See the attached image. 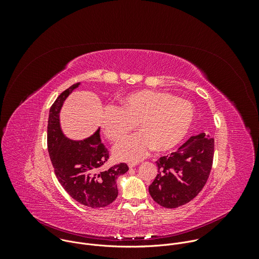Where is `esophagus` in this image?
<instances>
[{"mask_svg": "<svg viewBox=\"0 0 259 259\" xmlns=\"http://www.w3.org/2000/svg\"><path fill=\"white\" fill-rule=\"evenodd\" d=\"M138 165V163H129L128 164V167L129 168H134V167H136Z\"/></svg>", "mask_w": 259, "mask_h": 259, "instance_id": "esophagus-1", "label": "esophagus"}]
</instances>
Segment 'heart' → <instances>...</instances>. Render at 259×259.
Listing matches in <instances>:
<instances>
[{
  "label": "heart",
  "instance_id": "1",
  "mask_svg": "<svg viewBox=\"0 0 259 259\" xmlns=\"http://www.w3.org/2000/svg\"><path fill=\"white\" fill-rule=\"evenodd\" d=\"M120 108L108 105L102 109L100 128L110 141L124 138L136 123L137 132L114 147L120 161L137 162L151 151L169 152L186 138L195 119L193 104L169 93L140 90L124 96Z\"/></svg>",
  "mask_w": 259,
  "mask_h": 259
}]
</instances>
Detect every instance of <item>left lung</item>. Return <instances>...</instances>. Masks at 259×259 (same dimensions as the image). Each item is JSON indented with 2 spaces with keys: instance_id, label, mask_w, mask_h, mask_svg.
I'll use <instances>...</instances> for the list:
<instances>
[{
  "instance_id": "left-lung-1",
  "label": "left lung",
  "mask_w": 259,
  "mask_h": 259,
  "mask_svg": "<svg viewBox=\"0 0 259 259\" xmlns=\"http://www.w3.org/2000/svg\"><path fill=\"white\" fill-rule=\"evenodd\" d=\"M214 154V139L200 133L192 136L176 153L157 161L158 174L149 187L155 202L177 208L192 201L209 177Z\"/></svg>"
}]
</instances>
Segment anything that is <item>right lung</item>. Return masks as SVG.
Instances as JSON below:
<instances>
[{
    "mask_svg": "<svg viewBox=\"0 0 259 259\" xmlns=\"http://www.w3.org/2000/svg\"><path fill=\"white\" fill-rule=\"evenodd\" d=\"M81 83L63 91L52 104L47 129L48 152L59 183L66 193L80 204L90 208H102L118 197L117 179L128 171L124 163L98 172L108 158L102 144L99 128L84 139H70L62 131L60 112L65 99Z\"/></svg>",
    "mask_w": 259,
    "mask_h": 259,
    "instance_id": "obj_1",
    "label": "right lung"
}]
</instances>
